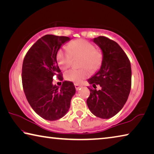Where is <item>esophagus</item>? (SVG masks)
Returning <instances> with one entry per match:
<instances>
[{"mask_svg":"<svg viewBox=\"0 0 154 154\" xmlns=\"http://www.w3.org/2000/svg\"><path fill=\"white\" fill-rule=\"evenodd\" d=\"M75 89H76V90H79L81 88H82V85H79V84H75Z\"/></svg>","mask_w":154,"mask_h":154,"instance_id":"34e87169","label":"esophagus"}]
</instances>
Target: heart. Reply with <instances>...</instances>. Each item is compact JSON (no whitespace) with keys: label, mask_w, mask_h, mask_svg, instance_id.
<instances>
[{"label":"heart","mask_w":154,"mask_h":154,"mask_svg":"<svg viewBox=\"0 0 154 154\" xmlns=\"http://www.w3.org/2000/svg\"><path fill=\"white\" fill-rule=\"evenodd\" d=\"M74 57L82 56V66L83 69H72L65 73V79L75 83H80L90 75V71H96L100 67L103 60L102 53L90 41L77 39L72 41L68 48L60 49L57 53V61L62 69H66L71 66Z\"/></svg>","instance_id":"obj_1"}]
</instances>
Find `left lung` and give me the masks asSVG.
Returning <instances> with one entry per match:
<instances>
[{
  "instance_id": "left-lung-1",
  "label": "left lung",
  "mask_w": 154,
  "mask_h": 154,
  "mask_svg": "<svg viewBox=\"0 0 154 154\" xmlns=\"http://www.w3.org/2000/svg\"><path fill=\"white\" fill-rule=\"evenodd\" d=\"M92 41L100 48L103 60L100 69L88 79L93 87L90 89L87 105L95 116L109 119L120 111L131 89V65L128 58L118 43L105 36H98Z\"/></svg>"
}]
</instances>
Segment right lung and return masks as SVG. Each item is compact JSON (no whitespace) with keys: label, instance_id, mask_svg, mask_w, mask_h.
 I'll list each match as a JSON object with an SVG mask.
<instances>
[{"label":"right lung","instance_id":"obj_1","mask_svg":"<svg viewBox=\"0 0 154 154\" xmlns=\"http://www.w3.org/2000/svg\"><path fill=\"white\" fill-rule=\"evenodd\" d=\"M71 38L47 35L31 47L24 59L22 80L24 92L32 109L41 118L54 121L64 117L75 94L73 83L64 81L60 88L54 76L60 77L57 53Z\"/></svg>","mask_w":154,"mask_h":154}]
</instances>
